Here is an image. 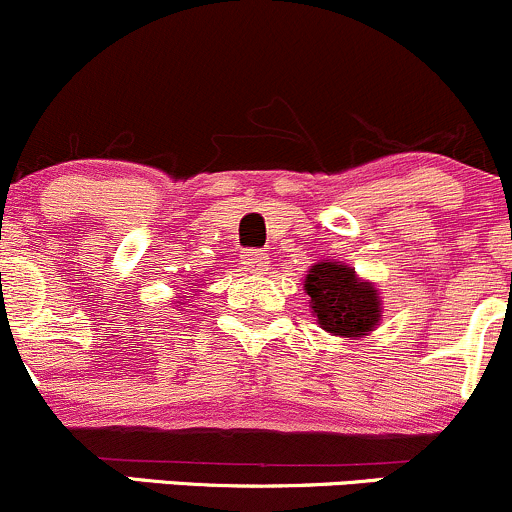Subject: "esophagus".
I'll use <instances>...</instances> for the list:
<instances>
[{"label":"esophagus","mask_w":512,"mask_h":512,"mask_svg":"<svg viewBox=\"0 0 512 512\" xmlns=\"http://www.w3.org/2000/svg\"><path fill=\"white\" fill-rule=\"evenodd\" d=\"M241 263H244V268L249 273H263L268 268V256L263 254V251H246L244 256H241Z\"/></svg>","instance_id":"obj_1"}]
</instances>
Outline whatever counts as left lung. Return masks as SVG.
<instances>
[{"mask_svg":"<svg viewBox=\"0 0 512 512\" xmlns=\"http://www.w3.org/2000/svg\"><path fill=\"white\" fill-rule=\"evenodd\" d=\"M303 291L310 295L313 318L325 333L347 340L370 335L382 320V298L377 286L342 261H318L308 268Z\"/></svg>","mask_w":512,"mask_h":512,"instance_id":"left-lung-1","label":"left lung"}]
</instances>
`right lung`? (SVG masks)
Returning a JSON list of instances; mask_svg holds the SVG:
<instances>
[{
    "label": "right lung",
    "mask_w": 512,
    "mask_h": 512,
    "mask_svg": "<svg viewBox=\"0 0 512 512\" xmlns=\"http://www.w3.org/2000/svg\"><path fill=\"white\" fill-rule=\"evenodd\" d=\"M182 298H184V300H189V298H192V295H182Z\"/></svg>",
    "instance_id": "right-lung-1"
}]
</instances>
